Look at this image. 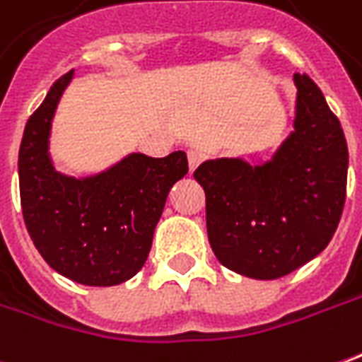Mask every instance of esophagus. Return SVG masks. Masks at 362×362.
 Instances as JSON below:
<instances>
[{
    "label": "esophagus",
    "instance_id": "34e87169",
    "mask_svg": "<svg viewBox=\"0 0 362 362\" xmlns=\"http://www.w3.org/2000/svg\"><path fill=\"white\" fill-rule=\"evenodd\" d=\"M202 163V155L198 151H188V166H189V174L194 173L198 168V164Z\"/></svg>",
    "mask_w": 362,
    "mask_h": 362
}]
</instances>
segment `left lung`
<instances>
[{
  "label": "left lung",
  "mask_w": 362,
  "mask_h": 362,
  "mask_svg": "<svg viewBox=\"0 0 362 362\" xmlns=\"http://www.w3.org/2000/svg\"><path fill=\"white\" fill-rule=\"evenodd\" d=\"M294 82V131L269 163L216 158L194 173L217 260L257 280L286 276L317 257L345 206L349 151L339 119L310 76Z\"/></svg>",
  "instance_id": "obj_1"
}]
</instances>
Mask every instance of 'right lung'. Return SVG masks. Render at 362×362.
<instances>
[{
	"mask_svg": "<svg viewBox=\"0 0 362 362\" xmlns=\"http://www.w3.org/2000/svg\"><path fill=\"white\" fill-rule=\"evenodd\" d=\"M72 72L58 78L33 113L19 148L23 219L40 257L86 286H115L143 269L166 196L188 173L184 151L133 153L110 170L72 178L54 170L50 123Z\"/></svg>",
	"mask_w": 362,
	"mask_h": 362,
	"instance_id": "right-lung-1",
	"label": "right lung"
}]
</instances>
